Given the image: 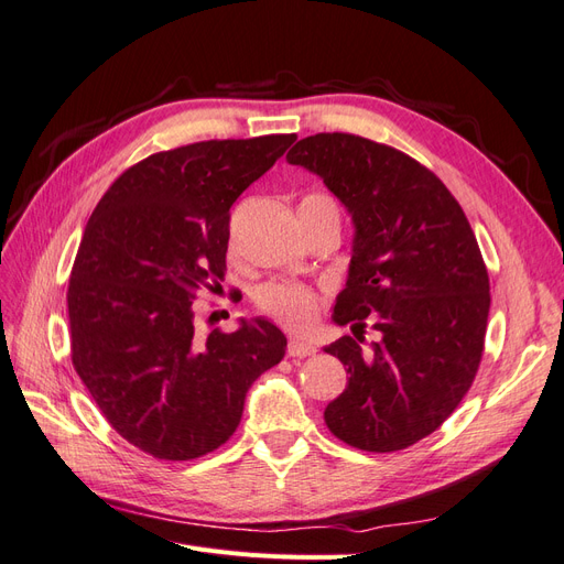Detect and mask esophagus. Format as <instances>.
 <instances>
[{"label": "esophagus", "mask_w": 564, "mask_h": 564, "mask_svg": "<svg viewBox=\"0 0 564 564\" xmlns=\"http://www.w3.org/2000/svg\"><path fill=\"white\" fill-rule=\"evenodd\" d=\"M315 352H317V348L313 344H308V340H301V338H292L286 346L289 357H311Z\"/></svg>", "instance_id": "obj_1"}]
</instances>
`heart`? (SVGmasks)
I'll return each mask as SVG.
<instances>
[{
    "label": "heart",
    "instance_id": "obj_1",
    "mask_svg": "<svg viewBox=\"0 0 564 564\" xmlns=\"http://www.w3.org/2000/svg\"><path fill=\"white\" fill-rule=\"evenodd\" d=\"M299 209H336V202L324 195V193H308L301 199ZM256 305L259 311L265 313L268 317L282 322L289 329H308L315 322L322 299L313 289L296 284V282H286V280H272L265 282L259 292H256Z\"/></svg>",
    "mask_w": 564,
    "mask_h": 564
}]
</instances>
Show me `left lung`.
<instances>
[{"instance_id":"obj_1","label":"left lung","mask_w":564,"mask_h":564,"mask_svg":"<svg viewBox=\"0 0 564 564\" xmlns=\"http://www.w3.org/2000/svg\"><path fill=\"white\" fill-rule=\"evenodd\" d=\"M286 160L317 174L355 224L334 305V322L355 336L324 348L350 379L324 423L355 449L412 447L452 416L482 360L491 299L475 232L447 185L390 145L315 133ZM367 323L380 334L369 347Z\"/></svg>"}]
</instances>
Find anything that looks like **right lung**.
Masks as SVG:
<instances>
[{
	"label": "right lung",
	"mask_w": 564,
	"mask_h": 564,
	"mask_svg": "<svg viewBox=\"0 0 564 564\" xmlns=\"http://www.w3.org/2000/svg\"><path fill=\"white\" fill-rule=\"evenodd\" d=\"M296 133L202 141L129 166L100 197L67 284L73 367L129 445L191 460L237 431L286 338L268 319L199 336L193 301L226 275L230 207Z\"/></svg>",
	"instance_id": "1"
}]
</instances>
